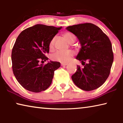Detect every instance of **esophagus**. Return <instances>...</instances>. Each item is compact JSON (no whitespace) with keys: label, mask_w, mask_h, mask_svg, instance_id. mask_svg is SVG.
Masks as SVG:
<instances>
[{"label":"esophagus","mask_w":123,"mask_h":123,"mask_svg":"<svg viewBox=\"0 0 123 123\" xmlns=\"http://www.w3.org/2000/svg\"><path fill=\"white\" fill-rule=\"evenodd\" d=\"M68 64V63H61V66H67Z\"/></svg>","instance_id":"34e87169"}]
</instances>
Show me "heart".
<instances>
[{
  "instance_id": "b5f03b06",
  "label": "heart",
  "mask_w": 123,
  "mask_h": 123,
  "mask_svg": "<svg viewBox=\"0 0 123 123\" xmlns=\"http://www.w3.org/2000/svg\"><path fill=\"white\" fill-rule=\"evenodd\" d=\"M63 35L64 38L66 39V40L69 43H74L76 40V36L70 32H64L63 34ZM55 41L56 36H54L50 41L49 43V48L50 50H53L55 48ZM73 55V51L70 50H68L65 51H58L52 54L51 55V59L54 60V61L61 62V63H66V62L69 61Z\"/></svg>"
}]
</instances>
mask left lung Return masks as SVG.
Returning a JSON list of instances; mask_svg holds the SVG:
<instances>
[{
  "label": "left lung",
  "instance_id": "1",
  "mask_svg": "<svg viewBox=\"0 0 123 123\" xmlns=\"http://www.w3.org/2000/svg\"><path fill=\"white\" fill-rule=\"evenodd\" d=\"M67 30L78 37L81 49L76 59L77 66L72 79L76 86L86 91L100 87L109 77L113 61L112 44L108 36L95 25L86 23L68 26Z\"/></svg>",
  "mask_w": 123,
  "mask_h": 123
}]
</instances>
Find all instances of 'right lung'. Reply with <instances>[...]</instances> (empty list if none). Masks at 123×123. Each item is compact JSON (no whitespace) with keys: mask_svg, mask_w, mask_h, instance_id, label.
<instances>
[{"mask_svg":"<svg viewBox=\"0 0 123 123\" xmlns=\"http://www.w3.org/2000/svg\"><path fill=\"white\" fill-rule=\"evenodd\" d=\"M61 28L37 24L18 36L12 50V68L17 80L26 90L38 93L50 86L54 72L61 64L41 63L48 59L45 54L49 53V42Z\"/></svg>","mask_w":123,"mask_h":123,"instance_id":"obj_1","label":"right lung"}]
</instances>
